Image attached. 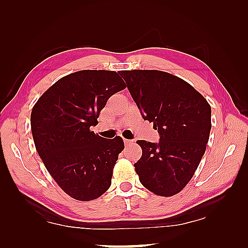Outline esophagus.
<instances>
[{"mask_svg": "<svg viewBox=\"0 0 248 248\" xmlns=\"http://www.w3.org/2000/svg\"><path fill=\"white\" fill-rule=\"evenodd\" d=\"M124 144L127 145V146H129V145L134 143V140H124Z\"/></svg>", "mask_w": 248, "mask_h": 248, "instance_id": "esophagus-1", "label": "esophagus"}]
</instances>
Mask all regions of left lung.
I'll return each mask as SVG.
<instances>
[{
    "label": "left lung",
    "instance_id": "1",
    "mask_svg": "<svg viewBox=\"0 0 248 248\" xmlns=\"http://www.w3.org/2000/svg\"><path fill=\"white\" fill-rule=\"evenodd\" d=\"M144 120L154 123L159 143L138 140L143 155L135 171L143 186L172 196L191 180L211 131V107L182 78L159 70L120 71Z\"/></svg>",
    "mask_w": 248,
    "mask_h": 248
}]
</instances>
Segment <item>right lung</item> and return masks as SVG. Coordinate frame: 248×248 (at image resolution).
<instances>
[{"label": "right lung", "instance_id": "1", "mask_svg": "<svg viewBox=\"0 0 248 248\" xmlns=\"http://www.w3.org/2000/svg\"><path fill=\"white\" fill-rule=\"evenodd\" d=\"M124 88L117 72L81 70L60 78L31 110V134L40 159L62 191L77 200L96 199L112 183L124 140H105L91 127L98 124L108 100Z\"/></svg>", "mask_w": 248, "mask_h": 248}]
</instances>
